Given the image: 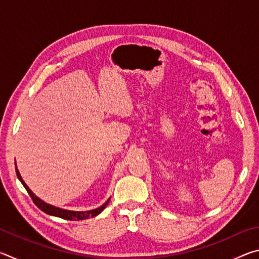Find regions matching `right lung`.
<instances>
[{
	"instance_id": "add662e5",
	"label": "right lung",
	"mask_w": 259,
	"mask_h": 259,
	"mask_svg": "<svg viewBox=\"0 0 259 259\" xmlns=\"http://www.w3.org/2000/svg\"><path fill=\"white\" fill-rule=\"evenodd\" d=\"M16 172H17V177H18L20 183L23 184L24 187L26 188V191H27V193L29 194L30 198H32L33 202L36 204L37 207L40 208L43 212L50 214V216H56V217H59V218H64V219H67V221H83V219H88V218H90V217L97 216V214H99L105 208H106V205L108 204L109 200H111V199H108L106 202L100 205V207L96 208V209H93V210H87V211H73V210L61 209V208L55 207V205L45 202V201H43L42 199H40V198H38V196L35 195L34 193L32 192V190H30V188L27 186V184L24 182V179L21 178L19 170H18V168H17V164H16Z\"/></svg>"
}]
</instances>
